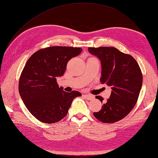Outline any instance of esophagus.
I'll list each match as a JSON object with an SVG mask.
<instances>
[{
	"mask_svg": "<svg viewBox=\"0 0 158 158\" xmlns=\"http://www.w3.org/2000/svg\"><path fill=\"white\" fill-rule=\"evenodd\" d=\"M83 96L85 97L87 100H89V101H91V100H93L94 98V97L90 94H83Z\"/></svg>",
	"mask_w": 158,
	"mask_h": 158,
	"instance_id": "34e87169",
	"label": "esophagus"
}]
</instances>
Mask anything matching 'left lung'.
<instances>
[{"instance_id": "left-lung-1", "label": "left lung", "mask_w": 158, "mask_h": 158, "mask_svg": "<svg viewBox=\"0 0 158 158\" xmlns=\"http://www.w3.org/2000/svg\"><path fill=\"white\" fill-rule=\"evenodd\" d=\"M88 52L101 60L100 81L111 87V94L101 110L94 113L106 123L120 121L127 115L137 101L143 82L141 69L133 57L113 47L88 48ZM96 98L102 102L103 98Z\"/></svg>"}]
</instances>
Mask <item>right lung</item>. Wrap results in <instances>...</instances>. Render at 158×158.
I'll list each match as a JSON object with an SVG mask.
<instances>
[{
	"label": "right lung",
	"instance_id": "add662e5",
	"mask_svg": "<svg viewBox=\"0 0 158 158\" xmlns=\"http://www.w3.org/2000/svg\"><path fill=\"white\" fill-rule=\"evenodd\" d=\"M82 51L80 48L53 46L34 53L27 61L19 79V94L31 114L41 122L60 121L73 100L82 96L78 91H64L56 81L64 75L68 61Z\"/></svg>",
	"mask_w": 158,
	"mask_h": 158
}]
</instances>
